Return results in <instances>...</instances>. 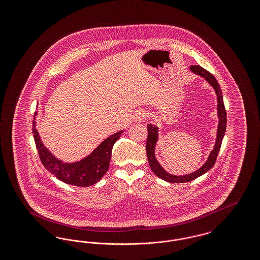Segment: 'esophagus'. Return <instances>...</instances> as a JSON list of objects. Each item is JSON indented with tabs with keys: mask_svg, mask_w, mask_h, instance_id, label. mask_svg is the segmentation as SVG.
Listing matches in <instances>:
<instances>
[{
	"mask_svg": "<svg viewBox=\"0 0 260 260\" xmlns=\"http://www.w3.org/2000/svg\"><path fill=\"white\" fill-rule=\"evenodd\" d=\"M147 116H148V114L146 112L143 111V110H139L135 115V120H136V122H141L142 120L147 118Z\"/></svg>",
	"mask_w": 260,
	"mask_h": 260,
	"instance_id": "obj_1",
	"label": "esophagus"
}]
</instances>
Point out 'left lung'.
<instances>
[{"mask_svg": "<svg viewBox=\"0 0 260 260\" xmlns=\"http://www.w3.org/2000/svg\"><path fill=\"white\" fill-rule=\"evenodd\" d=\"M190 69L194 73L204 77L215 89V92L217 94V102H218V105H217V111L218 112L217 113H218V117H219L217 137H216L215 146H214L213 150L211 151L208 161L200 170H198L195 173H190V174L184 175V176H175V175H172L170 173H166L164 171V169L160 166V164L156 160L154 151H155L156 142L158 140V128L151 124H148V125H147L148 136H147V142H146V153H147V158H148L150 168L153 171V173H155L158 177H160V178L168 181V182H171V183H183V182L192 181V180L196 179L199 176L203 175L204 173H207L208 171H210L216 161V158L218 156V152H219L220 147H221L223 136H224L225 131H226V122H227L226 118H227V116H226V110H225V106H224V102H223L222 91H221V88H220L218 82L216 81V79L214 78L213 75L210 74L208 70L204 69L203 67H201L199 65H192L190 67Z\"/></svg>", "mask_w": 260, "mask_h": 260, "instance_id": "obj_1", "label": "left lung"}]
</instances>
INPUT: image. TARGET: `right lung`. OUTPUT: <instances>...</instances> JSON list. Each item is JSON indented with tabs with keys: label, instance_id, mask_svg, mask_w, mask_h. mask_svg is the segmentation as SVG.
<instances>
[{
	"label": "right lung",
	"instance_id": "1",
	"mask_svg": "<svg viewBox=\"0 0 260 260\" xmlns=\"http://www.w3.org/2000/svg\"><path fill=\"white\" fill-rule=\"evenodd\" d=\"M36 115L37 112H35L34 117ZM32 125L38 154L44 167L57 179L67 184L78 187L93 185L107 173L113 145L124 133L121 131L106 138L86 159L75 164H62L61 161L56 160L46 147H44L36 129L35 121H33Z\"/></svg>",
	"mask_w": 260,
	"mask_h": 260
}]
</instances>
